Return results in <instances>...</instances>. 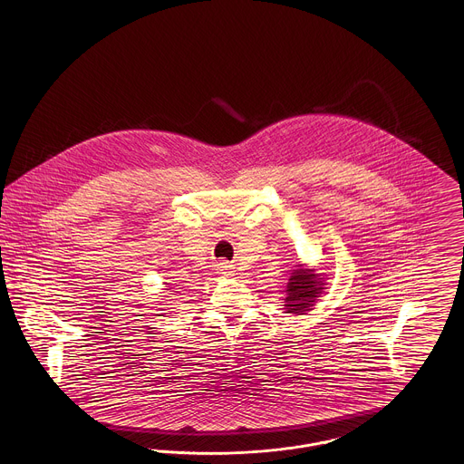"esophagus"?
I'll return each mask as SVG.
<instances>
[{
  "mask_svg": "<svg viewBox=\"0 0 464 464\" xmlns=\"http://www.w3.org/2000/svg\"><path fill=\"white\" fill-rule=\"evenodd\" d=\"M218 271L224 275V276H231L233 275V266L227 265V263H219L218 265Z\"/></svg>",
  "mask_w": 464,
  "mask_h": 464,
  "instance_id": "obj_1",
  "label": "esophagus"
}]
</instances>
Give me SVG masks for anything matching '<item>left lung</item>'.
<instances>
[{"mask_svg":"<svg viewBox=\"0 0 464 464\" xmlns=\"http://www.w3.org/2000/svg\"><path fill=\"white\" fill-rule=\"evenodd\" d=\"M324 284L322 278L313 271L294 269L287 284V297H285V311L294 314H304L314 304L316 297L322 294Z\"/></svg>","mask_w":464,"mask_h":464,"instance_id":"8db88e82","label":"left lung"}]
</instances>
